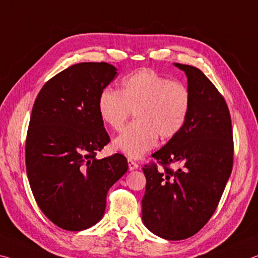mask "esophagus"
Wrapping results in <instances>:
<instances>
[{"label":"esophagus","instance_id":"esophagus-1","mask_svg":"<svg viewBox=\"0 0 258 258\" xmlns=\"http://www.w3.org/2000/svg\"><path fill=\"white\" fill-rule=\"evenodd\" d=\"M128 166H129V170H135V169H138V163L133 161V160H128Z\"/></svg>","mask_w":258,"mask_h":258}]
</instances>
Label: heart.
Listing matches in <instances>:
<instances>
[{
  "label": "heart",
  "mask_w": 258,
  "mask_h": 258,
  "mask_svg": "<svg viewBox=\"0 0 258 258\" xmlns=\"http://www.w3.org/2000/svg\"><path fill=\"white\" fill-rule=\"evenodd\" d=\"M192 106L189 88L151 69H143L122 81L121 90L105 88L98 97L100 119L120 132L135 113L136 121L113 142L114 149L139 159L162 141L176 137L186 124Z\"/></svg>",
  "instance_id": "1"
}]
</instances>
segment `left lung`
<instances>
[{"mask_svg": "<svg viewBox=\"0 0 258 258\" xmlns=\"http://www.w3.org/2000/svg\"><path fill=\"white\" fill-rule=\"evenodd\" d=\"M187 77L192 106L183 130L152 154L162 168H143V222L154 234L183 240L198 233L216 210L233 167L229 107L213 82L194 66L175 64ZM180 163L176 171L170 164Z\"/></svg>", "mask_w": 258, "mask_h": 258, "instance_id": "left-lung-1", "label": "left lung"}]
</instances>
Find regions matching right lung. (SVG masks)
<instances>
[{
  "mask_svg": "<svg viewBox=\"0 0 258 258\" xmlns=\"http://www.w3.org/2000/svg\"><path fill=\"white\" fill-rule=\"evenodd\" d=\"M116 73L104 61L72 65L50 79L34 103L25 146L29 185L42 213L67 231L98 223L108 189L128 170L122 154L96 159L111 141L98 97Z\"/></svg>",
  "mask_w": 258,
  "mask_h": 258,
  "instance_id": "1",
  "label": "right lung"
}]
</instances>
